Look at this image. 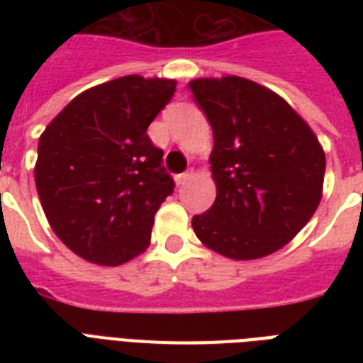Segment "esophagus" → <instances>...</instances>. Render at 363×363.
Returning a JSON list of instances; mask_svg holds the SVG:
<instances>
[{
	"label": "esophagus",
	"mask_w": 363,
	"mask_h": 363,
	"mask_svg": "<svg viewBox=\"0 0 363 363\" xmlns=\"http://www.w3.org/2000/svg\"><path fill=\"white\" fill-rule=\"evenodd\" d=\"M192 179V171H186V173H181V175L175 177V182L179 184V186H182L184 182H188Z\"/></svg>",
	"instance_id": "esophagus-1"
}]
</instances>
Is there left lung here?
Listing matches in <instances>:
<instances>
[{"label": "left lung", "instance_id": "obj_1", "mask_svg": "<svg viewBox=\"0 0 363 363\" xmlns=\"http://www.w3.org/2000/svg\"><path fill=\"white\" fill-rule=\"evenodd\" d=\"M213 128L216 199L192 228L230 259H258L298 235L322 199L326 154L311 125L269 88L242 77L188 82Z\"/></svg>", "mask_w": 363, "mask_h": 363}]
</instances>
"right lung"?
Instances as JSON below:
<instances>
[{"label": "right lung", "mask_w": 363, "mask_h": 363, "mask_svg": "<svg viewBox=\"0 0 363 363\" xmlns=\"http://www.w3.org/2000/svg\"><path fill=\"white\" fill-rule=\"evenodd\" d=\"M175 79L125 75L73 98L39 137L33 167L48 224L71 252L116 267L150 245L154 215L173 192L147 128Z\"/></svg>", "instance_id": "1"}]
</instances>
